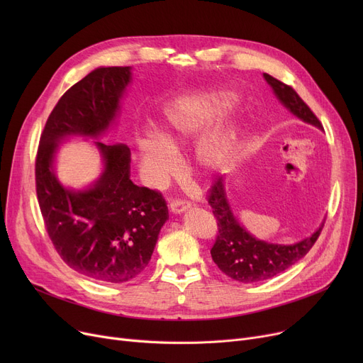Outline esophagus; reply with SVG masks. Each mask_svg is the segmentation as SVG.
I'll list each match as a JSON object with an SVG mask.
<instances>
[{"mask_svg": "<svg viewBox=\"0 0 363 363\" xmlns=\"http://www.w3.org/2000/svg\"><path fill=\"white\" fill-rule=\"evenodd\" d=\"M189 207H191V203L186 201V200H181V199L172 200L170 204H169L170 212H174V213H182V212L188 211Z\"/></svg>", "mask_w": 363, "mask_h": 363, "instance_id": "34e87169", "label": "esophagus"}]
</instances>
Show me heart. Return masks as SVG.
<instances>
[{
  "label": "heart",
  "mask_w": 363,
  "mask_h": 363,
  "mask_svg": "<svg viewBox=\"0 0 363 363\" xmlns=\"http://www.w3.org/2000/svg\"><path fill=\"white\" fill-rule=\"evenodd\" d=\"M230 95L216 94L199 103H185L167 111V126L164 138L159 133L150 132L138 138V148L143 163L151 179L162 184L175 174L178 159L170 144H179L200 137L211 126L226 106ZM235 130L226 129L206 138L197 151L200 163L211 172L223 169L231 163L235 155Z\"/></svg>",
  "instance_id": "heart-1"
}]
</instances>
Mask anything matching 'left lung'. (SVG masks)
Instances as JSON below:
<instances>
[{
	"instance_id": "8db88e82",
	"label": "left lung",
	"mask_w": 363,
	"mask_h": 363,
	"mask_svg": "<svg viewBox=\"0 0 363 363\" xmlns=\"http://www.w3.org/2000/svg\"><path fill=\"white\" fill-rule=\"evenodd\" d=\"M263 76L285 107L301 121L322 129L316 114L300 99L293 86L268 73ZM207 201L213 208V215L218 220V235L211 250L212 259L226 277L242 284L264 281L287 271L290 266L309 253L323 228L322 223L316 233L293 245L269 244L256 240L238 223L228 204L222 178H216L213 182Z\"/></svg>"
}]
</instances>
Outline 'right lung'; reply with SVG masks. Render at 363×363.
<instances>
[{
	"label": "right lung",
	"mask_w": 363,
	"mask_h": 363,
	"mask_svg": "<svg viewBox=\"0 0 363 363\" xmlns=\"http://www.w3.org/2000/svg\"><path fill=\"white\" fill-rule=\"evenodd\" d=\"M130 67H100L70 86L55 104L41 133L35 160L38 204L55 252L73 271L122 284L148 264L169 213L157 189L130 181V150L99 145L101 178L86 191L66 189L52 172V157L67 135L97 137L119 110Z\"/></svg>",
	"instance_id": "add662e5"
}]
</instances>
